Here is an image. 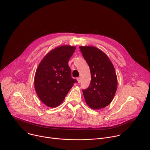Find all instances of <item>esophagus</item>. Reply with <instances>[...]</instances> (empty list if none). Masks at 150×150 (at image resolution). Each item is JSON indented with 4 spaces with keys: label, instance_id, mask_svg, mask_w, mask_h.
Segmentation results:
<instances>
[{
    "label": "esophagus",
    "instance_id": "1",
    "mask_svg": "<svg viewBox=\"0 0 150 150\" xmlns=\"http://www.w3.org/2000/svg\"><path fill=\"white\" fill-rule=\"evenodd\" d=\"M77 81H78V82L79 83H81V77L77 78Z\"/></svg>",
    "mask_w": 150,
    "mask_h": 150
}]
</instances>
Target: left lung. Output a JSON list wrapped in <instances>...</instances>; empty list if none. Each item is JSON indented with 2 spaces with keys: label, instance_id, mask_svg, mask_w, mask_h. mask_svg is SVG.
Wrapping results in <instances>:
<instances>
[{
  "label": "left lung",
  "instance_id": "obj_1",
  "mask_svg": "<svg viewBox=\"0 0 150 150\" xmlns=\"http://www.w3.org/2000/svg\"><path fill=\"white\" fill-rule=\"evenodd\" d=\"M79 49L91 72L89 87L82 90L88 105L93 109L108 106L112 101L117 87L113 64L104 53L92 46H80Z\"/></svg>",
  "mask_w": 150,
  "mask_h": 150
}]
</instances>
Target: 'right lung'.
<instances>
[{"label": "right lung", "mask_w": 150, "mask_h": 150, "mask_svg": "<svg viewBox=\"0 0 150 150\" xmlns=\"http://www.w3.org/2000/svg\"><path fill=\"white\" fill-rule=\"evenodd\" d=\"M76 47L62 46L50 51L41 60L34 78V87L42 102L56 108L65 99L77 80L71 76L68 61Z\"/></svg>", "instance_id": "1"}]
</instances>
